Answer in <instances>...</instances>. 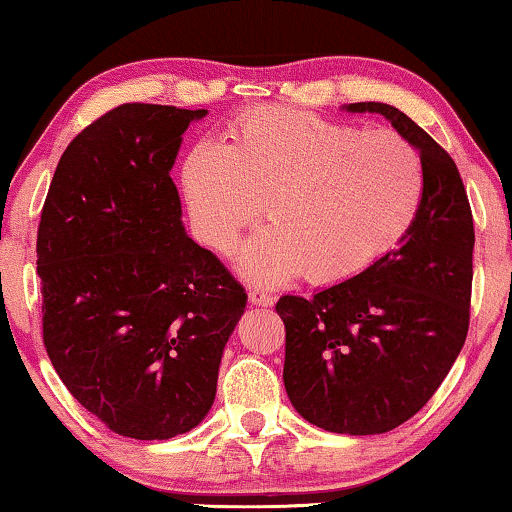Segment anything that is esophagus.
<instances>
[{
    "label": "esophagus",
    "instance_id": "esophagus-1",
    "mask_svg": "<svg viewBox=\"0 0 512 512\" xmlns=\"http://www.w3.org/2000/svg\"><path fill=\"white\" fill-rule=\"evenodd\" d=\"M248 299H250V304H255V306H273V294L262 290V287H250Z\"/></svg>",
    "mask_w": 512,
    "mask_h": 512
}]
</instances>
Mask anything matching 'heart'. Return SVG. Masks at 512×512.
<instances>
[{
	"label": "heart",
	"mask_w": 512,
	"mask_h": 512,
	"mask_svg": "<svg viewBox=\"0 0 512 512\" xmlns=\"http://www.w3.org/2000/svg\"><path fill=\"white\" fill-rule=\"evenodd\" d=\"M183 192L208 246L229 253L264 201L271 222L243 246L239 269L257 283L301 271L313 285L359 276L403 241L424 199L417 150L394 132H366L322 115L255 106L225 146L183 164Z\"/></svg>",
	"instance_id": "heart-1"
}]
</instances>
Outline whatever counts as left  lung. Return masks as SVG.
<instances>
[{"label":"left lung","instance_id":"1","mask_svg":"<svg viewBox=\"0 0 512 512\" xmlns=\"http://www.w3.org/2000/svg\"><path fill=\"white\" fill-rule=\"evenodd\" d=\"M380 113L417 148L424 199L399 248L311 299H278L285 322L283 380L297 413L334 434H385L427 403L469 334L473 215L452 157L406 113Z\"/></svg>","mask_w":512,"mask_h":512}]
</instances>
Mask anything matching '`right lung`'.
<instances>
[{
  "label": "right lung",
  "mask_w": 512,
  "mask_h": 512,
  "mask_svg": "<svg viewBox=\"0 0 512 512\" xmlns=\"http://www.w3.org/2000/svg\"><path fill=\"white\" fill-rule=\"evenodd\" d=\"M206 109L122 104L57 164L37 234L43 345L115 434L167 441L213 406L243 285L185 234L169 171Z\"/></svg>",
  "instance_id": "obj_1"
}]
</instances>
